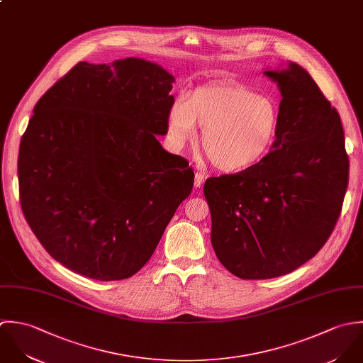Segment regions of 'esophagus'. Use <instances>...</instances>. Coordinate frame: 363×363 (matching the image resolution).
<instances>
[{
    "instance_id": "obj_1",
    "label": "esophagus",
    "mask_w": 363,
    "mask_h": 363,
    "mask_svg": "<svg viewBox=\"0 0 363 363\" xmlns=\"http://www.w3.org/2000/svg\"><path fill=\"white\" fill-rule=\"evenodd\" d=\"M203 181H205V175H203L202 172L196 171V172H195V188H201L202 184H203Z\"/></svg>"
}]
</instances>
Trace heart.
<instances>
[{
  "label": "heart",
  "instance_id": "b5f03b06",
  "mask_svg": "<svg viewBox=\"0 0 363 363\" xmlns=\"http://www.w3.org/2000/svg\"><path fill=\"white\" fill-rule=\"evenodd\" d=\"M278 102L244 85H206L177 99L168 113L174 145H185L202 129L201 145L215 168L240 172L259 165L278 140Z\"/></svg>",
  "mask_w": 363,
  "mask_h": 363
}]
</instances>
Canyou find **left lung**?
I'll return each instance as SVG.
<instances>
[{
    "label": "left lung",
    "mask_w": 363,
    "mask_h": 363,
    "mask_svg": "<svg viewBox=\"0 0 363 363\" xmlns=\"http://www.w3.org/2000/svg\"><path fill=\"white\" fill-rule=\"evenodd\" d=\"M265 74L282 94L272 151L203 185L212 245L241 279L278 278L313 258L337 224L350 179L340 115L310 74L296 63Z\"/></svg>",
    "instance_id": "8db88e82"
}]
</instances>
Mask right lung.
Instances as JSON below:
<instances>
[{"mask_svg": "<svg viewBox=\"0 0 363 363\" xmlns=\"http://www.w3.org/2000/svg\"><path fill=\"white\" fill-rule=\"evenodd\" d=\"M174 77L129 57L79 62L33 108L18 157L19 201L43 248L95 281L133 277L194 186L167 152Z\"/></svg>", "mask_w": 363, "mask_h": 363, "instance_id": "obj_1", "label": "right lung"}]
</instances>
